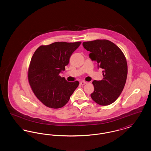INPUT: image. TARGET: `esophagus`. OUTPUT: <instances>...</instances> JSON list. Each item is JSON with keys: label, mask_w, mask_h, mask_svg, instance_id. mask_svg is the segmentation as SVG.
<instances>
[{"label": "esophagus", "mask_w": 151, "mask_h": 151, "mask_svg": "<svg viewBox=\"0 0 151 151\" xmlns=\"http://www.w3.org/2000/svg\"><path fill=\"white\" fill-rule=\"evenodd\" d=\"M86 83H87V82L85 81H82L80 82L81 85H85V84H86Z\"/></svg>", "instance_id": "34e87169"}]
</instances>
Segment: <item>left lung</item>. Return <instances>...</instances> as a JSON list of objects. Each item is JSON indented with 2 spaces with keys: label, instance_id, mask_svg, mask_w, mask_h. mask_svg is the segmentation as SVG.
<instances>
[{
  "label": "left lung",
  "instance_id": "left-lung-1",
  "mask_svg": "<svg viewBox=\"0 0 151 151\" xmlns=\"http://www.w3.org/2000/svg\"><path fill=\"white\" fill-rule=\"evenodd\" d=\"M84 47L89 51V57L102 68L103 79L92 82L94 91L91 94L97 104L106 106L113 103L120 96L127 76V63L122 50L107 40L84 42Z\"/></svg>",
  "mask_w": 151,
  "mask_h": 151
}]
</instances>
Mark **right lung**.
I'll return each instance as SVG.
<instances>
[{
    "label": "right lung",
    "mask_w": 151,
    "mask_h": 151,
    "mask_svg": "<svg viewBox=\"0 0 151 151\" xmlns=\"http://www.w3.org/2000/svg\"><path fill=\"white\" fill-rule=\"evenodd\" d=\"M81 43L56 42L40 46L33 54L28 73L29 84L37 98L47 107L64 106L79 86L78 81H67L59 73L65 71Z\"/></svg>",
    "instance_id": "add662e5"
}]
</instances>
